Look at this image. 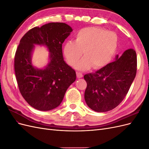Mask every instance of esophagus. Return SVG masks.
<instances>
[{"instance_id": "obj_1", "label": "esophagus", "mask_w": 149, "mask_h": 149, "mask_svg": "<svg viewBox=\"0 0 149 149\" xmlns=\"http://www.w3.org/2000/svg\"><path fill=\"white\" fill-rule=\"evenodd\" d=\"M76 76H77V77L78 78H81L83 77V74L81 73H80V72H77V73H76Z\"/></svg>"}]
</instances>
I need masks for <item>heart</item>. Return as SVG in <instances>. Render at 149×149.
Instances as JSON below:
<instances>
[{
  "label": "heart",
  "instance_id": "1",
  "mask_svg": "<svg viewBox=\"0 0 149 149\" xmlns=\"http://www.w3.org/2000/svg\"><path fill=\"white\" fill-rule=\"evenodd\" d=\"M118 46V37L113 31L100 27H86L79 30L75 40H68L64 46V54L68 64L77 65L79 70L92 68L97 70L106 66L112 60Z\"/></svg>",
  "mask_w": 149,
  "mask_h": 149
}]
</instances>
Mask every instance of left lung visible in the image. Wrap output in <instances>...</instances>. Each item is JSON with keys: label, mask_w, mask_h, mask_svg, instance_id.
<instances>
[{"label": "left lung", "mask_w": 149, "mask_h": 149, "mask_svg": "<svg viewBox=\"0 0 149 149\" xmlns=\"http://www.w3.org/2000/svg\"><path fill=\"white\" fill-rule=\"evenodd\" d=\"M136 52L125 50L95 73L86 74L84 100L89 107L103 112L114 109L127 95L137 73Z\"/></svg>", "instance_id": "8db88e82"}]
</instances>
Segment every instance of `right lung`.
<instances>
[{"label": "right lung", "mask_w": 149, "mask_h": 149, "mask_svg": "<svg viewBox=\"0 0 149 149\" xmlns=\"http://www.w3.org/2000/svg\"><path fill=\"white\" fill-rule=\"evenodd\" d=\"M72 31L65 23L53 22L30 29L20 40L14 58L16 79L22 96L36 109L46 111L58 107L76 80V72L65 62L62 53V44ZM35 44L46 45L51 52V61L45 69L31 64Z\"/></svg>", "instance_id": "right-lung-1"}]
</instances>
